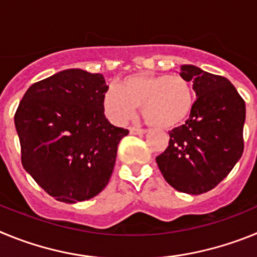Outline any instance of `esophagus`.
Masks as SVG:
<instances>
[{"label":"esophagus","mask_w":257,"mask_h":257,"mask_svg":"<svg viewBox=\"0 0 257 257\" xmlns=\"http://www.w3.org/2000/svg\"><path fill=\"white\" fill-rule=\"evenodd\" d=\"M145 133H147L145 128H140V127H136V126L130 127V134H134V135H139V134H145Z\"/></svg>","instance_id":"34e87169"}]
</instances>
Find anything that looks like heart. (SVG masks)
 Masks as SVG:
<instances>
[{
	"instance_id": "heart-1",
	"label": "heart",
	"mask_w": 257,
	"mask_h": 257,
	"mask_svg": "<svg viewBox=\"0 0 257 257\" xmlns=\"http://www.w3.org/2000/svg\"><path fill=\"white\" fill-rule=\"evenodd\" d=\"M194 91L192 83L179 74H133L103 99L106 117L115 124L133 119L136 106H142L147 123L157 128H172L183 123L192 113Z\"/></svg>"
}]
</instances>
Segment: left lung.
<instances>
[{
    "label": "left lung",
    "mask_w": 257,
    "mask_h": 257,
    "mask_svg": "<svg viewBox=\"0 0 257 257\" xmlns=\"http://www.w3.org/2000/svg\"><path fill=\"white\" fill-rule=\"evenodd\" d=\"M197 100L185 123L170 131L169 147L157 157L167 183L179 192L202 194L226 178L243 153L246 104L228 78L181 65Z\"/></svg>",
    "instance_id": "obj_1"
}]
</instances>
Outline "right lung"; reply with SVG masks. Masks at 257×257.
<instances>
[{"label":"right lung","instance_id":"add662e5","mask_svg":"<svg viewBox=\"0 0 257 257\" xmlns=\"http://www.w3.org/2000/svg\"><path fill=\"white\" fill-rule=\"evenodd\" d=\"M100 73L67 69L33 83L15 112L22 165L56 201L76 203L106 187L128 130L105 118Z\"/></svg>","mask_w":257,"mask_h":257}]
</instances>
